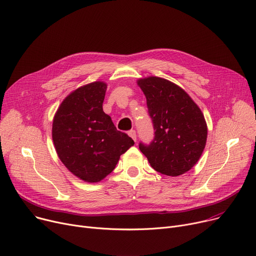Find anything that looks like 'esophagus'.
Segmentation results:
<instances>
[{
    "instance_id": "34e87169",
    "label": "esophagus",
    "mask_w": 256,
    "mask_h": 256,
    "mask_svg": "<svg viewBox=\"0 0 256 256\" xmlns=\"http://www.w3.org/2000/svg\"><path fill=\"white\" fill-rule=\"evenodd\" d=\"M128 134H130V137L136 142L137 141V132H136V130H128Z\"/></svg>"
}]
</instances>
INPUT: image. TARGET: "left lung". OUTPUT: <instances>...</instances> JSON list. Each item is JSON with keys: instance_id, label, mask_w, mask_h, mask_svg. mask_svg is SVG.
<instances>
[{"instance_id": "8db88e82", "label": "left lung", "mask_w": 256, "mask_h": 256, "mask_svg": "<svg viewBox=\"0 0 256 256\" xmlns=\"http://www.w3.org/2000/svg\"><path fill=\"white\" fill-rule=\"evenodd\" d=\"M146 96L154 138L139 143L150 166L164 175L176 177L198 162L207 141L205 118L178 85L160 77L138 81Z\"/></svg>"}]
</instances>
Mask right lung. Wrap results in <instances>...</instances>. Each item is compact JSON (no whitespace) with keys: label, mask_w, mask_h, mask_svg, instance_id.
<instances>
[{"label":"right lung","mask_w":256,"mask_h":256,"mask_svg":"<svg viewBox=\"0 0 256 256\" xmlns=\"http://www.w3.org/2000/svg\"><path fill=\"white\" fill-rule=\"evenodd\" d=\"M107 85L92 82L60 104L54 119L52 140L62 162L81 180L98 182L109 175L134 142L117 130L103 111Z\"/></svg>","instance_id":"obj_1"}]
</instances>
